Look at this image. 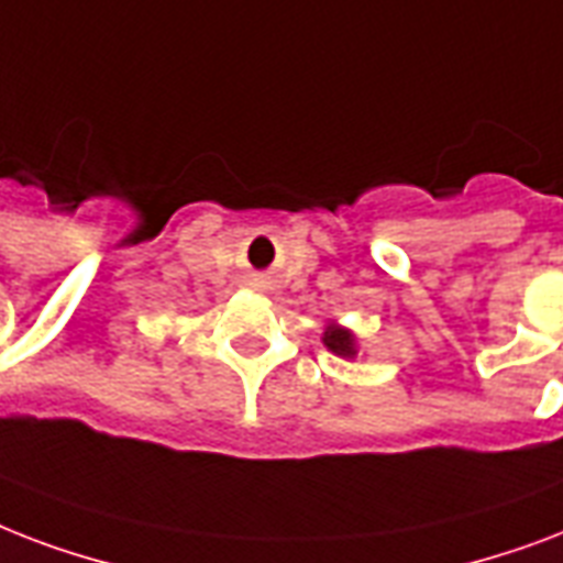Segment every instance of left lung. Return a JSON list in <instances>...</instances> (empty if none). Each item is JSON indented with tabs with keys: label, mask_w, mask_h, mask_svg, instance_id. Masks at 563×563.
I'll list each match as a JSON object with an SVG mask.
<instances>
[{
	"label": "left lung",
	"mask_w": 563,
	"mask_h": 563,
	"mask_svg": "<svg viewBox=\"0 0 563 563\" xmlns=\"http://www.w3.org/2000/svg\"><path fill=\"white\" fill-rule=\"evenodd\" d=\"M322 341H325V346H329L334 355H346V358L355 355V343H352V334L346 329H338V325H334V329L325 331Z\"/></svg>",
	"instance_id": "8db88e82"
}]
</instances>
